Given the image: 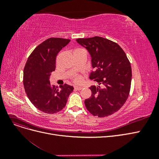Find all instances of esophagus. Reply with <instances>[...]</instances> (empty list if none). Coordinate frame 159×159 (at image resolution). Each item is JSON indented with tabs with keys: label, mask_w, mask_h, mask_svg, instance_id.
I'll return each mask as SVG.
<instances>
[{
	"label": "esophagus",
	"mask_w": 159,
	"mask_h": 159,
	"mask_svg": "<svg viewBox=\"0 0 159 159\" xmlns=\"http://www.w3.org/2000/svg\"><path fill=\"white\" fill-rule=\"evenodd\" d=\"M74 89H76V90H81V89H83V88L81 87V86H75Z\"/></svg>",
	"instance_id": "esophagus-1"
}]
</instances>
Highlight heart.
<instances>
[{
  "mask_svg": "<svg viewBox=\"0 0 159 159\" xmlns=\"http://www.w3.org/2000/svg\"><path fill=\"white\" fill-rule=\"evenodd\" d=\"M74 81H75V82H80V81H81V78L80 76H75V78H74Z\"/></svg>",
  "mask_w": 159,
  "mask_h": 159,
  "instance_id": "b5f03b06",
  "label": "heart"
}]
</instances>
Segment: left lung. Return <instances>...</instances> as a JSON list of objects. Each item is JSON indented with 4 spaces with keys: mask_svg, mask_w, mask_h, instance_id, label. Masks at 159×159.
<instances>
[{
    "mask_svg": "<svg viewBox=\"0 0 159 159\" xmlns=\"http://www.w3.org/2000/svg\"><path fill=\"white\" fill-rule=\"evenodd\" d=\"M76 42L88 50L95 71L89 79L99 83L91 86V97L85 105L94 116L112 115L125 103L131 88L132 71L125 53L117 43L95 36L78 38Z\"/></svg>",
    "mask_w": 159,
    "mask_h": 159,
    "instance_id": "8db88e82",
    "label": "left lung"
}]
</instances>
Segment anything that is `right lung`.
<instances>
[{
	"mask_svg": "<svg viewBox=\"0 0 159 159\" xmlns=\"http://www.w3.org/2000/svg\"><path fill=\"white\" fill-rule=\"evenodd\" d=\"M70 42L60 38L47 39L34 50L24 68L23 84L28 98L45 113L59 112L74 90L73 86L68 84L58 88L50 82L51 73L56 69V56Z\"/></svg>",
	"mask_w": 159,
	"mask_h": 159,
	"instance_id": "obj_1",
	"label": "right lung"
}]
</instances>
